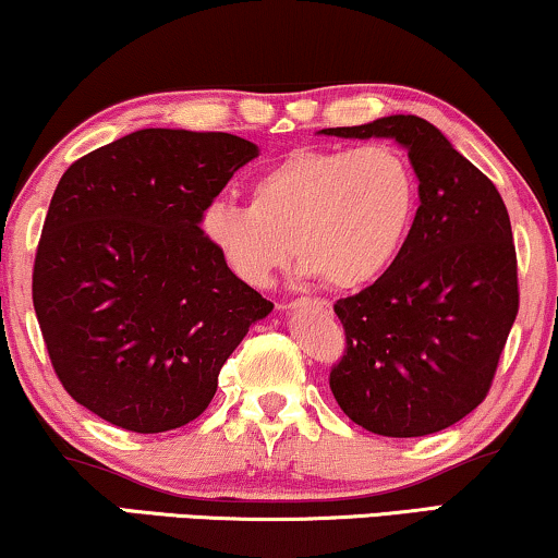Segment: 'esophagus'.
Here are the masks:
<instances>
[{
	"label": "esophagus",
	"mask_w": 558,
	"mask_h": 558,
	"mask_svg": "<svg viewBox=\"0 0 558 558\" xmlns=\"http://www.w3.org/2000/svg\"><path fill=\"white\" fill-rule=\"evenodd\" d=\"M301 306H312V308H319V312H329V303L327 301H319V299H301V301H293L288 308H301Z\"/></svg>",
	"instance_id": "1"
}]
</instances>
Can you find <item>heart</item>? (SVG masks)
<instances>
[{"label": "heart", "instance_id": "heart-1", "mask_svg": "<svg viewBox=\"0 0 558 558\" xmlns=\"http://www.w3.org/2000/svg\"><path fill=\"white\" fill-rule=\"evenodd\" d=\"M414 210L417 178L393 146L299 149L259 174L252 203L210 201L201 231L246 286L265 288L295 252L299 275L344 291L389 270Z\"/></svg>", "mask_w": 558, "mask_h": 558}]
</instances>
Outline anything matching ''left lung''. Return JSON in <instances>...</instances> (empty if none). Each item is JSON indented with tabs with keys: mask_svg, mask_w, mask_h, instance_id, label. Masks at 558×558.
<instances>
[{
	"mask_svg": "<svg viewBox=\"0 0 558 558\" xmlns=\"http://www.w3.org/2000/svg\"><path fill=\"white\" fill-rule=\"evenodd\" d=\"M319 133L397 141L420 180L417 216L397 259L335 303L348 352L329 389L368 433H440L484 401L518 316L510 216L497 187L425 118Z\"/></svg>",
	"mask_w": 558,
	"mask_h": 558,
	"instance_id": "1",
	"label": "left lung"
}]
</instances>
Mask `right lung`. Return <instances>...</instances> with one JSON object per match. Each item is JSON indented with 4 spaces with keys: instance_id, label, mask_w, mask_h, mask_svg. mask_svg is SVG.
Masks as SVG:
<instances>
[{
    "instance_id": "obj_1",
    "label": "right lung",
    "mask_w": 558,
    "mask_h": 558,
    "mask_svg": "<svg viewBox=\"0 0 558 558\" xmlns=\"http://www.w3.org/2000/svg\"><path fill=\"white\" fill-rule=\"evenodd\" d=\"M259 154L231 133L141 129L63 172L33 270V306L72 397L131 433L206 412L218 371L272 312L221 263L201 214Z\"/></svg>"
}]
</instances>
